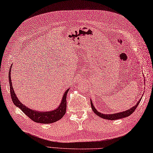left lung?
Wrapping results in <instances>:
<instances>
[{
    "label": "left lung",
    "mask_w": 153,
    "mask_h": 153,
    "mask_svg": "<svg viewBox=\"0 0 153 153\" xmlns=\"http://www.w3.org/2000/svg\"><path fill=\"white\" fill-rule=\"evenodd\" d=\"M141 99V98L138 100V102H137V104L134 106L132 107L131 108H130L129 110L122 111V112L115 113V114H104L100 113L99 111H98L95 109L94 106L93 105L91 100V108H92L93 111H94V113L96 115H97L98 116L102 117L103 119H105V120H119V119H122V118H124L126 117H128V116H129V115H131L134 112V110L136 109L137 105H138L139 103L140 102Z\"/></svg>",
    "instance_id": "left-lung-1"
}]
</instances>
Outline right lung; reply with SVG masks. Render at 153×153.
<instances>
[{"mask_svg":"<svg viewBox=\"0 0 153 153\" xmlns=\"http://www.w3.org/2000/svg\"><path fill=\"white\" fill-rule=\"evenodd\" d=\"M12 67L11 66L8 74V79L10 82V95L11 97H12V100L14 103V105L19 108L23 111L29 118H30L33 121H34L36 123L49 124L53 123H54L62 119L66 112V97L67 94H68L69 89H67L65 92L64 93L60 105H59L58 108L49 111H39L34 110L30 109L29 108L25 106L23 104L21 103V102L17 97L16 94H15V91H13L12 80H11V69H12Z\"/></svg>","mask_w":153,"mask_h":153,"instance_id":"right-lung-1","label":"right lung"}]
</instances>
